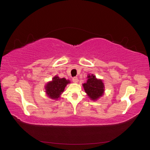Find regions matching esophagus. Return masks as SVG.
I'll list each match as a JSON object with an SVG mask.
<instances>
[{"label": "esophagus", "instance_id": "esophagus-1", "mask_svg": "<svg viewBox=\"0 0 150 150\" xmlns=\"http://www.w3.org/2000/svg\"><path fill=\"white\" fill-rule=\"evenodd\" d=\"M73 81L74 83L78 82V79H77V77H73Z\"/></svg>", "mask_w": 150, "mask_h": 150}]
</instances>
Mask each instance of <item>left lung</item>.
<instances>
[{
  "label": "left lung",
  "mask_w": 150,
  "mask_h": 150,
  "mask_svg": "<svg viewBox=\"0 0 150 150\" xmlns=\"http://www.w3.org/2000/svg\"><path fill=\"white\" fill-rule=\"evenodd\" d=\"M87 81L82 85L88 97L92 100H96L104 93V83L101 79H98L93 75H88Z\"/></svg>",
  "instance_id": "left-lung-1"
}]
</instances>
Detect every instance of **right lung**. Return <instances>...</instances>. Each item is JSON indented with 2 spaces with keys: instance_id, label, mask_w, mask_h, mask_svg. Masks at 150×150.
I'll list each match as a JSON object with an SVG mask.
<instances>
[{
  "instance_id": "obj_1",
  "label": "right lung",
  "mask_w": 150,
  "mask_h": 150,
  "mask_svg": "<svg viewBox=\"0 0 150 150\" xmlns=\"http://www.w3.org/2000/svg\"><path fill=\"white\" fill-rule=\"evenodd\" d=\"M70 83L69 80L65 78H59L57 76L53 77L52 81L45 85V92L48 97L52 99H58L63 92L65 87Z\"/></svg>"
}]
</instances>
